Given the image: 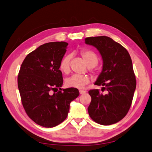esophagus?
Listing matches in <instances>:
<instances>
[{
    "label": "esophagus",
    "instance_id": "obj_1",
    "mask_svg": "<svg viewBox=\"0 0 152 152\" xmlns=\"http://www.w3.org/2000/svg\"><path fill=\"white\" fill-rule=\"evenodd\" d=\"M79 91H80V94H84V93H86V91L84 90H80Z\"/></svg>",
    "mask_w": 152,
    "mask_h": 152
}]
</instances>
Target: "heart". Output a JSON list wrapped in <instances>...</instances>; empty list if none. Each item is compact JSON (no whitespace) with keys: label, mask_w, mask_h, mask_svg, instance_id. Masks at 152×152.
Here are the masks:
<instances>
[{"label":"heart","mask_w":152,"mask_h":152,"mask_svg":"<svg viewBox=\"0 0 152 152\" xmlns=\"http://www.w3.org/2000/svg\"><path fill=\"white\" fill-rule=\"evenodd\" d=\"M80 56H82L83 60L90 67V70L92 72H95L92 68L96 66L99 62V58L97 55L94 51L89 49L82 50L80 53ZM70 56L66 55L61 59L59 64V68L62 72L64 74H68L70 72ZM90 82V78L88 76H81L78 74H74L70 78L66 80L65 84L67 87L81 89L84 88V86L88 84Z\"/></svg>","instance_id":"b5f03b06"}]
</instances>
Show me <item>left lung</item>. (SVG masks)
Listing matches in <instances>:
<instances>
[{"instance_id": "8db88e82", "label": "left lung", "mask_w": 152, "mask_h": 152, "mask_svg": "<svg viewBox=\"0 0 152 152\" xmlns=\"http://www.w3.org/2000/svg\"><path fill=\"white\" fill-rule=\"evenodd\" d=\"M86 44L99 50L103 61V70L95 85L102 86L99 90L88 91L91 97L88 108L91 119L102 125L120 121L129 112L132 102L136 80L132 59L121 44L107 36L86 38Z\"/></svg>"}]
</instances>
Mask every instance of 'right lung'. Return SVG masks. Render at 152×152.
Returning a JSON list of instances; mask_svg holds the SVG:
<instances>
[{
    "mask_svg": "<svg viewBox=\"0 0 152 152\" xmlns=\"http://www.w3.org/2000/svg\"><path fill=\"white\" fill-rule=\"evenodd\" d=\"M67 45L64 41L45 43L29 53L21 65L18 86L22 105L41 126L51 128L63 122L70 102L80 94L77 88H61L63 78L59 64Z\"/></svg>",
    "mask_w": 152,
    "mask_h": 152,
    "instance_id": "1",
    "label": "right lung"
}]
</instances>
